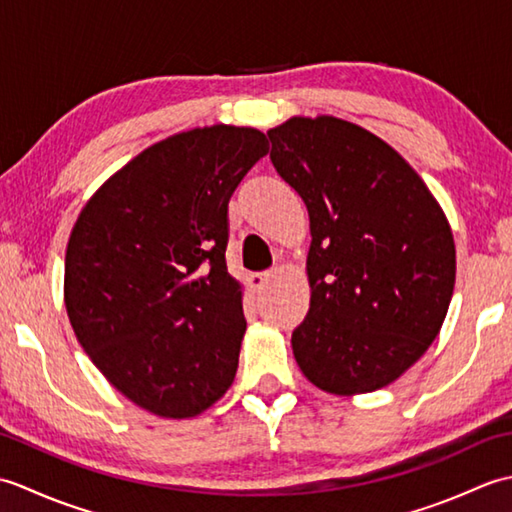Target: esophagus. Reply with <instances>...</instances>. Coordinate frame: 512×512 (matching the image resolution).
Listing matches in <instances>:
<instances>
[{"label":"esophagus","mask_w":512,"mask_h":512,"mask_svg":"<svg viewBox=\"0 0 512 512\" xmlns=\"http://www.w3.org/2000/svg\"><path fill=\"white\" fill-rule=\"evenodd\" d=\"M270 279H273V273H270V270H264V273H250L248 275V284H250V288H253V290H262Z\"/></svg>","instance_id":"esophagus-1"}]
</instances>
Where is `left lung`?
<instances>
[{
	"mask_svg": "<svg viewBox=\"0 0 512 512\" xmlns=\"http://www.w3.org/2000/svg\"><path fill=\"white\" fill-rule=\"evenodd\" d=\"M268 138L277 173L310 215V310L292 332L297 365L334 396L394 383L447 317V215L409 162L361 125L292 116Z\"/></svg>",
	"mask_w": 512,
	"mask_h": 512,
	"instance_id": "1",
	"label": "left lung"
}]
</instances>
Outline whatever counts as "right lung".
Wrapping results in <instances>:
<instances>
[{"mask_svg":"<svg viewBox=\"0 0 512 512\" xmlns=\"http://www.w3.org/2000/svg\"><path fill=\"white\" fill-rule=\"evenodd\" d=\"M255 127L173 134L129 160L76 217L63 299L101 374L160 418H193L233 385L246 332L226 270L228 200L268 154Z\"/></svg>","mask_w":512,"mask_h":512,"instance_id":"add662e5","label":"right lung"}]
</instances>
